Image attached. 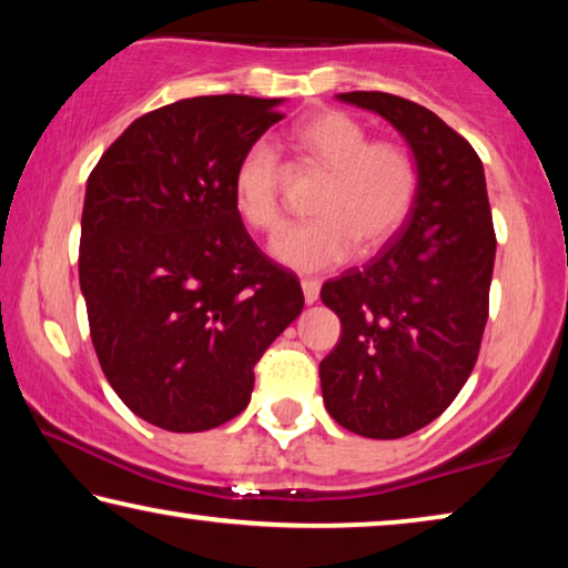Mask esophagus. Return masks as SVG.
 <instances>
[{
  "mask_svg": "<svg viewBox=\"0 0 568 568\" xmlns=\"http://www.w3.org/2000/svg\"><path fill=\"white\" fill-rule=\"evenodd\" d=\"M301 287H303V297H305L307 305H313L315 301H318V295H321V283L318 281H313V277H305Z\"/></svg>",
  "mask_w": 568,
  "mask_h": 568,
  "instance_id": "34e87169",
  "label": "esophagus"
}]
</instances>
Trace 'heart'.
<instances>
[{
    "label": "heart",
    "instance_id": "b5f03b06",
    "mask_svg": "<svg viewBox=\"0 0 568 568\" xmlns=\"http://www.w3.org/2000/svg\"><path fill=\"white\" fill-rule=\"evenodd\" d=\"M291 145L307 165L331 172L311 223L283 230L271 255L297 273H323L361 250H376L406 225L418 195V165L398 142H371L368 130L341 110L297 120ZM281 160L271 142L257 140L237 162L233 190L240 217L253 230L275 233L283 223Z\"/></svg>",
    "mask_w": 568,
    "mask_h": 568
}]
</instances>
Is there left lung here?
Instances as JSON below:
<instances>
[{"label": "left lung", "instance_id": "1", "mask_svg": "<svg viewBox=\"0 0 568 568\" xmlns=\"http://www.w3.org/2000/svg\"><path fill=\"white\" fill-rule=\"evenodd\" d=\"M390 122L418 165L400 233L363 271L323 285L341 341L321 363L323 400L343 428L403 438L444 413L468 381L488 318L496 235L476 150L420 104L341 92Z\"/></svg>", "mask_w": 568, "mask_h": 568}]
</instances>
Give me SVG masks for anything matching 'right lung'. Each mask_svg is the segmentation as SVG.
<instances>
[{"instance_id":"1","label":"right lung","mask_w":568,"mask_h":568,"mask_svg":"<svg viewBox=\"0 0 568 568\" xmlns=\"http://www.w3.org/2000/svg\"><path fill=\"white\" fill-rule=\"evenodd\" d=\"M283 102L165 104L134 120L88 180L80 287L94 351L124 406L172 434L243 413L255 363L303 311L301 283L253 243L233 190Z\"/></svg>"}]
</instances>
